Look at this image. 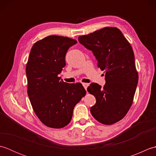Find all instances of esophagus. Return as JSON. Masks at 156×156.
Segmentation results:
<instances>
[{"instance_id":"esophagus-1","label":"esophagus","mask_w":156,"mask_h":156,"mask_svg":"<svg viewBox=\"0 0 156 156\" xmlns=\"http://www.w3.org/2000/svg\"><path fill=\"white\" fill-rule=\"evenodd\" d=\"M82 85H83V87H84V88H85V90H87V88H88V84H87V83H82Z\"/></svg>"}]
</instances>
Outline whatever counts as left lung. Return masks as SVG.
Returning <instances> with one entry per match:
<instances>
[{
  "label": "left lung",
  "mask_w": 156,
  "mask_h": 156,
  "mask_svg": "<svg viewBox=\"0 0 156 156\" xmlns=\"http://www.w3.org/2000/svg\"><path fill=\"white\" fill-rule=\"evenodd\" d=\"M78 41L92 51L98 67L105 73L103 88L92 83L87 88L96 98L91 114L102 124H114L127 113L136 90L138 73L133 49L117 27H104L79 36Z\"/></svg>",
  "instance_id": "8db88e82"
}]
</instances>
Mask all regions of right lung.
<instances>
[{
	"mask_svg": "<svg viewBox=\"0 0 156 156\" xmlns=\"http://www.w3.org/2000/svg\"><path fill=\"white\" fill-rule=\"evenodd\" d=\"M77 41L50 35L35 42L26 66L27 94L33 109L47 127L60 129L70 122L73 110L86 94L81 83L68 84L58 75L68 49Z\"/></svg>",
	"mask_w": 156,
	"mask_h": 156,
	"instance_id": "obj_1",
	"label": "right lung"
}]
</instances>
